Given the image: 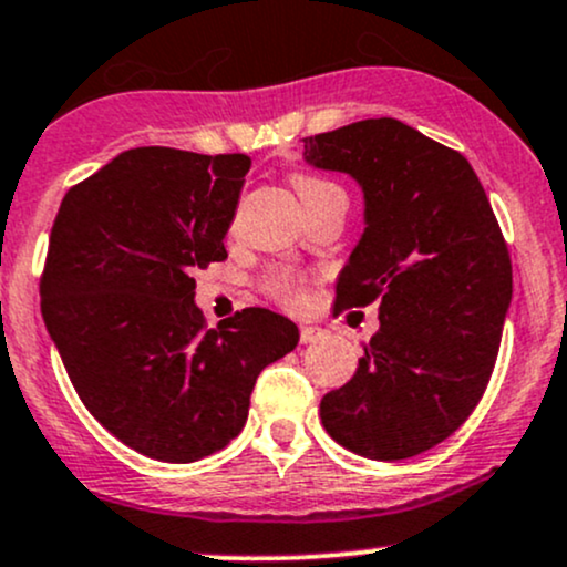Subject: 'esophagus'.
Wrapping results in <instances>:
<instances>
[{
	"label": "esophagus",
	"mask_w": 567,
	"mask_h": 567,
	"mask_svg": "<svg viewBox=\"0 0 567 567\" xmlns=\"http://www.w3.org/2000/svg\"><path fill=\"white\" fill-rule=\"evenodd\" d=\"M318 337H321V329L308 327V323H305V327H300V342H302V346H310V342H316Z\"/></svg>",
	"instance_id": "34e87169"
}]
</instances>
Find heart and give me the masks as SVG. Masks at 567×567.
<instances>
[{
  "instance_id": "heart-1",
  "label": "heart",
  "mask_w": 567,
  "mask_h": 567,
  "mask_svg": "<svg viewBox=\"0 0 567 567\" xmlns=\"http://www.w3.org/2000/svg\"><path fill=\"white\" fill-rule=\"evenodd\" d=\"M291 187L300 195L305 212H313V208L321 206L323 200L342 195V189L337 187V184L313 174H291ZM302 284L305 278L297 276L295 270H276L265 278V291L276 302L295 308V305L302 302Z\"/></svg>"
}]
</instances>
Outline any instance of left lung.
I'll list each match as a JSON object with an SVG mask.
<instances>
[{
	"label": "left lung",
	"mask_w": 567,
	"mask_h": 567,
	"mask_svg": "<svg viewBox=\"0 0 567 567\" xmlns=\"http://www.w3.org/2000/svg\"><path fill=\"white\" fill-rule=\"evenodd\" d=\"M302 144L308 163L364 187L367 227L334 308L380 305V332L321 399V423L372 461L421 455L468 421L489 383L512 302L506 238L466 157L399 120Z\"/></svg>",
	"instance_id": "obj_1"
}]
</instances>
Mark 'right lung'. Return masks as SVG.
<instances>
[{
	"label": "right lung",
	"mask_w": 567,
	"mask_h": 567,
	"mask_svg": "<svg viewBox=\"0 0 567 567\" xmlns=\"http://www.w3.org/2000/svg\"><path fill=\"white\" fill-rule=\"evenodd\" d=\"M249 155L123 152L63 195L42 318L87 412L136 453L198 461L230 444L259 372L300 332L267 308L208 329L195 272L225 262Z\"/></svg>",
	"instance_id": "right-lung-1"
}]
</instances>
